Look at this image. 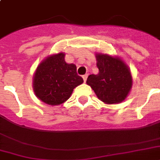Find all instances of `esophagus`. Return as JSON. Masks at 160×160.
Here are the masks:
<instances>
[{
	"label": "esophagus",
	"instance_id": "34e87169",
	"mask_svg": "<svg viewBox=\"0 0 160 160\" xmlns=\"http://www.w3.org/2000/svg\"><path fill=\"white\" fill-rule=\"evenodd\" d=\"M82 78H83L84 81L86 82V81H87V79H88V74H85V75H83V76H82Z\"/></svg>",
	"mask_w": 160,
	"mask_h": 160
}]
</instances>
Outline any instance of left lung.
Returning a JSON list of instances; mask_svg holds the SVG:
<instances>
[{
  "label": "left lung",
  "instance_id": "left-lung-1",
  "mask_svg": "<svg viewBox=\"0 0 160 160\" xmlns=\"http://www.w3.org/2000/svg\"><path fill=\"white\" fill-rule=\"evenodd\" d=\"M99 72L89 75L87 84L94 91L99 100L107 105L124 101L132 87L129 67L118 56L96 53Z\"/></svg>",
  "mask_w": 160,
  "mask_h": 160
}]
</instances>
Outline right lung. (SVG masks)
<instances>
[{
	"label": "right lung",
	"instance_id": "1",
	"mask_svg": "<svg viewBox=\"0 0 160 160\" xmlns=\"http://www.w3.org/2000/svg\"><path fill=\"white\" fill-rule=\"evenodd\" d=\"M76 66L65 61V53L49 55L38 65L33 79L34 94L50 106L64 103L72 95L73 89L83 83L77 74Z\"/></svg>",
	"mask_w": 160,
	"mask_h": 160
}]
</instances>
